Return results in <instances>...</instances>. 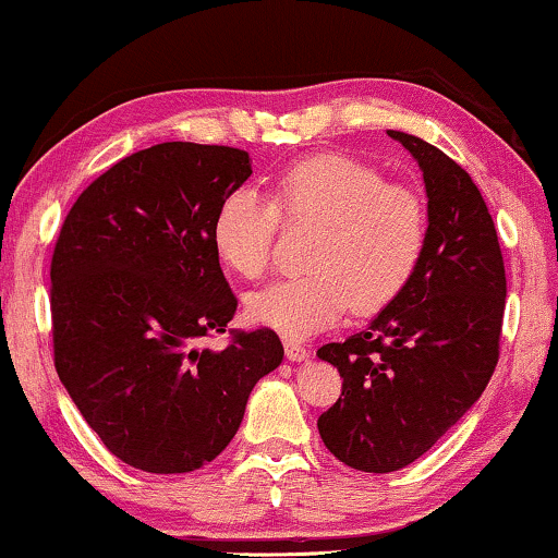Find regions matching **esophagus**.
<instances>
[{"label": "esophagus", "instance_id": "34e87169", "mask_svg": "<svg viewBox=\"0 0 558 558\" xmlns=\"http://www.w3.org/2000/svg\"><path fill=\"white\" fill-rule=\"evenodd\" d=\"M284 353L289 361H307L310 359V351L296 341H284Z\"/></svg>", "mask_w": 558, "mask_h": 558}]
</instances>
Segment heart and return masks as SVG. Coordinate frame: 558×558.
Listing matches in <instances>:
<instances>
[{
	"label": "heart",
	"instance_id": "b5f03b06",
	"mask_svg": "<svg viewBox=\"0 0 558 558\" xmlns=\"http://www.w3.org/2000/svg\"><path fill=\"white\" fill-rule=\"evenodd\" d=\"M279 206L289 220L320 222L307 256L313 271L248 294L245 315L289 341L330 328L351 307L372 315L392 305L423 262L428 213L421 194L389 184L385 173L359 158L320 154L281 173L277 199L238 186L220 202L215 248L243 279L269 271Z\"/></svg>",
	"mask_w": 558,
	"mask_h": 558
}]
</instances>
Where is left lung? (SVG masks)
Instances as JSON below:
<instances>
[{"instance_id": "1", "label": "left lung", "mask_w": 558, "mask_h": 558, "mask_svg": "<svg viewBox=\"0 0 558 558\" xmlns=\"http://www.w3.org/2000/svg\"><path fill=\"white\" fill-rule=\"evenodd\" d=\"M387 133L423 171V262L366 330L317 351L343 376L338 402L317 417L323 444L372 474L421 459L480 400L500 359L508 294L495 222L472 177L421 137Z\"/></svg>"}]
</instances>
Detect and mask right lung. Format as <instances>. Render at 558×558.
Segmentation results:
<instances>
[{
    "label": "right lung",
    "instance_id": "right-lung-1",
    "mask_svg": "<svg viewBox=\"0 0 558 558\" xmlns=\"http://www.w3.org/2000/svg\"><path fill=\"white\" fill-rule=\"evenodd\" d=\"M251 177L241 148L158 143L78 194L50 262L53 364L71 400L125 464L205 466L241 428L256 381L284 359L271 328L226 332L238 300L220 269V202Z\"/></svg>",
    "mask_w": 558,
    "mask_h": 558
}]
</instances>
